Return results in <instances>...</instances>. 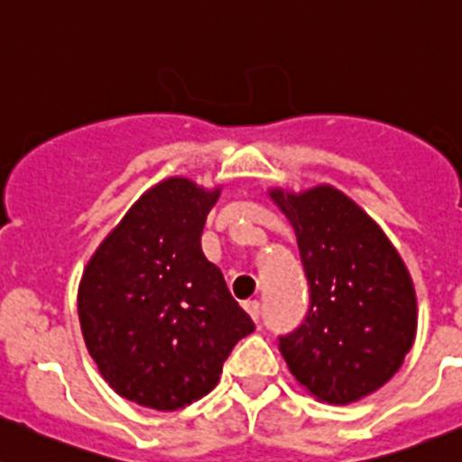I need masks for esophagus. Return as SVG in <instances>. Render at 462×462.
<instances>
[{
    "instance_id": "esophagus-1",
    "label": "esophagus",
    "mask_w": 462,
    "mask_h": 462,
    "mask_svg": "<svg viewBox=\"0 0 462 462\" xmlns=\"http://www.w3.org/2000/svg\"><path fill=\"white\" fill-rule=\"evenodd\" d=\"M244 310L248 314H251L253 321H260V314H262L260 300H248V303H244Z\"/></svg>"
}]
</instances>
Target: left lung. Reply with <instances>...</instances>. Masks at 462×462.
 <instances>
[{
	"mask_svg": "<svg viewBox=\"0 0 462 462\" xmlns=\"http://www.w3.org/2000/svg\"><path fill=\"white\" fill-rule=\"evenodd\" d=\"M269 198L294 227L310 284L308 317L280 337V353L317 401H360L399 372L415 344L411 271L381 226L339 189H269Z\"/></svg>",
	"mask_w": 462,
	"mask_h": 462,
	"instance_id": "1",
	"label": "left lung"
}]
</instances>
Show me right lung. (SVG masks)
I'll return each mask as SVG.
<instances>
[{"mask_svg": "<svg viewBox=\"0 0 462 462\" xmlns=\"http://www.w3.org/2000/svg\"><path fill=\"white\" fill-rule=\"evenodd\" d=\"M218 196L221 187L162 180L84 266L86 348L111 390L139 406L178 411L209 394L235 344L255 330L200 248Z\"/></svg>", "mask_w": 462, "mask_h": 462, "instance_id": "add662e5", "label": "right lung"}]
</instances>
